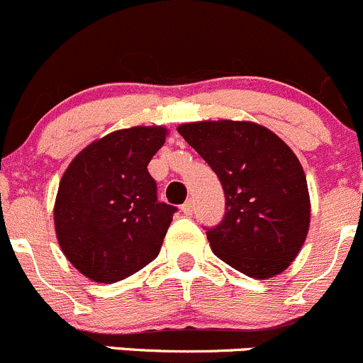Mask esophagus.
Returning <instances> with one entry per match:
<instances>
[{
  "label": "esophagus",
  "mask_w": 363,
  "mask_h": 363,
  "mask_svg": "<svg viewBox=\"0 0 363 363\" xmlns=\"http://www.w3.org/2000/svg\"><path fill=\"white\" fill-rule=\"evenodd\" d=\"M182 211L185 215H192V211H194V199L185 201V203L182 204Z\"/></svg>",
  "instance_id": "esophagus-1"
}]
</instances>
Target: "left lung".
Listing matches in <instances>:
<instances>
[{"label":"left lung","mask_w":363,"mask_h":363,"mask_svg":"<svg viewBox=\"0 0 363 363\" xmlns=\"http://www.w3.org/2000/svg\"><path fill=\"white\" fill-rule=\"evenodd\" d=\"M178 132L224 189V218L206 229L215 256L261 281L284 272L311 222L307 180L291 148L252 121H196Z\"/></svg>","instance_id":"8db88e82"}]
</instances>
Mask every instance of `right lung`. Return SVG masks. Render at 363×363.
Segmentation results:
<instances>
[{
    "label": "right lung",
    "mask_w": 363,
    "mask_h": 363,
    "mask_svg": "<svg viewBox=\"0 0 363 363\" xmlns=\"http://www.w3.org/2000/svg\"><path fill=\"white\" fill-rule=\"evenodd\" d=\"M164 127H132L86 146L60 182L56 236L67 259L95 282H118L152 263L177 208L157 199L148 173Z\"/></svg>",
    "instance_id": "1"
}]
</instances>
